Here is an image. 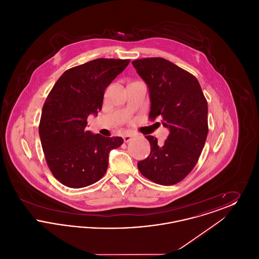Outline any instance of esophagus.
Wrapping results in <instances>:
<instances>
[{"mask_svg":"<svg viewBox=\"0 0 259 259\" xmlns=\"http://www.w3.org/2000/svg\"><path fill=\"white\" fill-rule=\"evenodd\" d=\"M131 139H132V135H131V134H125V135L123 136V140L125 143H128Z\"/></svg>","mask_w":259,"mask_h":259,"instance_id":"1","label":"esophagus"}]
</instances>
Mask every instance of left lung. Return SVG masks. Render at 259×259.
Here are the masks:
<instances>
[{"label": "left lung", "instance_id": "left-lung-1", "mask_svg": "<svg viewBox=\"0 0 259 259\" xmlns=\"http://www.w3.org/2000/svg\"><path fill=\"white\" fill-rule=\"evenodd\" d=\"M147 83L150 99L149 118H162L170 131L163 145L147 136L150 153L138 162L149 181L162 185L180 183L195 167L208 135V104L197 78L160 57L132 62Z\"/></svg>", "mask_w": 259, "mask_h": 259}]
</instances>
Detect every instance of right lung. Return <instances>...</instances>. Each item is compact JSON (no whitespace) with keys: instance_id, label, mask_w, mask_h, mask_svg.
<instances>
[{"instance_id":"1","label":"right lung","mask_w":259,"mask_h":259,"mask_svg":"<svg viewBox=\"0 0 259 259\" xmlns=\"http://www.w3.org/2000/svg\"><path fill=\"white\" fill-rule=\"evenodd\" d=\"M130 63L99 58L67 70L46 100L38 133L48 166L61 184L72 188L93 185L105 175L111 149L121 137L87 131V117L102 110L105 89Z\"/></svg>"}]
</instances>
